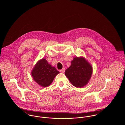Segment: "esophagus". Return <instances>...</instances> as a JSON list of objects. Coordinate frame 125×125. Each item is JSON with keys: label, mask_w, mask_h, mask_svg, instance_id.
Returning <instances> with one entry per match:
<instances>
[{"label": "esophagus", "mask_w": 125, "mask_h": 125, "mask_svg": "<svg viewBox=\"0 0 125 125\" xmlns=\"http://www.w3.org/2000/svg\"><path fill=\"white\" fill-rule=\"evenodd\" d=\"M60 71L61 72V73H64V71H65V68H63L62 69L60 70Z\"/></svg>", "instance_id": "1"}]
</instances>
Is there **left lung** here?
<instances>
[{
    "mask_svg": "<svg viewBox=\"0 0 125 125\" xmlns=\"http://www.w3.org/2000/svg\"><path fill=\"white\" fill-rule=\"evenodd\" d=\"M71 63L65 74L73 86L82 88L89 81L92 73V66L83 57L74 58Z\"/></svg>",
    "mask_w": 125,
    "mask_h": 125,
    "instance_id": "obj_1",
    "label": "left lung"
}]
</instances>
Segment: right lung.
Listing matches in <instances>:
<instances>
[{"label":"right lung","mask_w":125,"mask_h":125,"mask_svg":"<svg viewBox=\"0 0 125 125\" xmlns=\"http://www.w3.org/2000/svg\"><path fill=\"white\" fill-rule=\"evenodd\" d=\"M59 73V72L43 58L36 63L31 73L34 80L43 87L50 86Z\"/></svg>","instance_id":"add662e5"}]
</instances>
